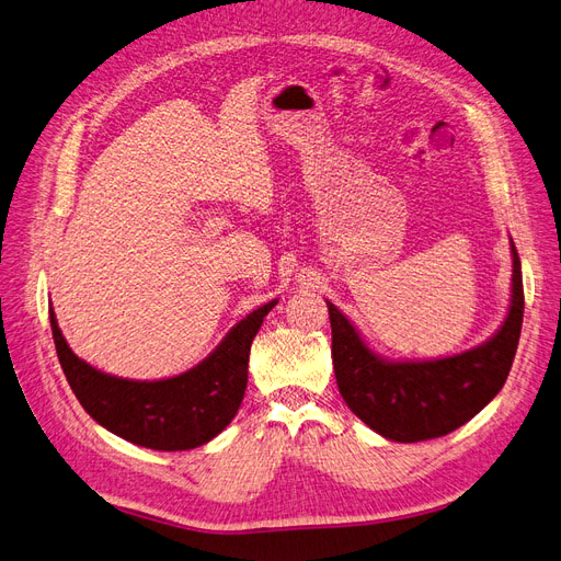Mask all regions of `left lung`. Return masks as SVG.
<instances>
[{
	"instance_id": "1",
	"label": "left lung",
	"mask_w": 561,
	"mask_h": 561,
	"mask_svg": "<svg viewBox=\"0 0 561 561\" xmlns=\"http://www.w3.org/2000/svg\"><path fill=\"white\" fill-rule=\"evenodd\" d=\"M513 299L501 330L473 351L430 362H388L362 341L334 304L332 359L343 401L374 432L399 443H417L455 432L499 394L508 378L523 330L525 289L515 243Z\"/></svg>"
}]
</instances>
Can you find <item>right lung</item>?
Segmentation results:
<instances>
[{"mask_svg":"<svg viewBox=\"0 0 561 561\" xmlns=\"http://www.w3.org/2000/svg\"><path fill=\"white\" fill-rule=\"evenodd\" d=\"M274 306L268 301L243 318L195 369L150 382L96 371L71 353L53 308L48 313L57 359L92 420L150 450H190L216 438L237 415L245 394L250 343Z\"/></svg>","mask_w":561,"mask_h":561,"instance_id":"add662e5","label":"right lung"}]
</instances>
